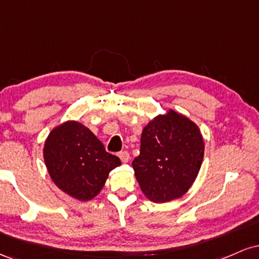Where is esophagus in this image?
Wrapping results in <instances>:
<instances>
[{
    "label": "esophagus",
    "mask_w": 259,
    "mask_h": 259,
    "mask_svg": "<svg viewBox=\"0 0 259 259\" xmlns=\"http://www.w3.org/2000/svg\"><path fill=\"white\" fill-rule=\"evenodd\" d=\"M118 157H119L120 160L123 163L129 162V159H130V154H129V152H127V151H120V152L118 153Z\"/></svg>",
    "instance_id": "obj_1"
}]
</instances>
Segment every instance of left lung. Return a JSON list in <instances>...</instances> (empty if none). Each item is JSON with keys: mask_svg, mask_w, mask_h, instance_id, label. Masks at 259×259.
Masks as SVG:
<instances>
[{"mask_svg": "<svg viewBox=\"0 0 259 259\" xmlns=\"http://www.w3.org/2000/svg\"><path fill=\"white\" fill-rule=\"evenodd\" d=\"M204 153L202 134L192 120L169 109L142 130L135 177L150 201L164 203L185 195L200 171Z\"/></svg>", "mask_w": 259, "mask_h": 259, "instance_id": "obj_1", "label": "left lung"}]
</instances>
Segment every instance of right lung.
Segmentation results:
<instances>
[{
  "label": "right lung",
  "mask_w": 259,
  "mask_h": 259,
  "mask_svg": "<svg viewBox=\"0 0 259 259\" xmlns=\"http://www.w3.org/2000/svg\"><path fill=\"white\" fill-rule=\"evenodd\" d=\"M44 159L53 183L79 201L92 200L120 159L81 123L68 120L56 126L45 141Z\"/></svg>",
  "instance_id": "obj_1"
}]
</instances>
